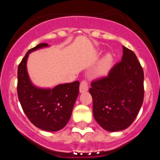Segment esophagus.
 Wrapping results in <instances>:
<instances>
[{"label": "esophagus", "instance_id": "34e87169", "mask_svg": "<svg viewBox=\"0 0 160 160\" xmlns=\"http://www.w3.org/2000/svg\"><path fill=\"white\" fill-rule=\"evenodd\" d=\"M88 90V83L87 81H82L80 83V87H79V91L80 93H84Z\"/></svg>", "mask_w": 160, "mask_h": 160}]
</instances>
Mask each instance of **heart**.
Returning <instances> with one entry per match:
<instances>
[{"instance_id":"heart-1","label":"heart","mask_w":160,"mask_h":160,"mask_svg":"<svg viewBox=\"0 0 160 160\" xmlns=\"http://www.w3.org/2000/svg\"><path fill=\"white\" fill-rule=\"evenodd\" d=\"M113 62V57L111 53H107L104 56L103 59L102 60L101 63H100L99 66L98 67L97 70H96V73L98 75H103L105 74L107 72V70H109V68L111 66V63Z\"/></svg>"}]
</instances>
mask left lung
<instances>
[{
    "label": "left lung",
    "mask_w": 160,
    "mask_h": 160,
    "mask_svg": "<svg viewBox=\"0 0 160 160\" xmlns=\"http://www.w3.org/2000/svg\"><path fill=\"white\" fill-rule=\"evenodd\" d=\"M143 70L136 55L122 46L121 62L108 75L91 82L93 114L107 131L128 128L136 118L143 102Z\"/></svg>",
    "instance_id": "1"
}]
</instances>
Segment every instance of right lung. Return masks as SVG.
Segmentation results:
<instances>
[{
  "label": "right lung",
  "mask_w": 160,
  "mask_h": 160,
  "mask_svg": "<svg viewBox=\"0 0 160 160\" xmlns=\"http://www.w3.org/2000/svg\"><path fill=\"white\" fill-rule=\"evenodd\" d=\"M48 46L47 43H41L25 55L18 69V94L24 112L35 127L46 131H58L71 117L79 93V82L58 85L53 89L33 85L27 71V59L30 53Z\"/></svg>",
  "instance_id": "right-lung-1"
}]
</instances>
